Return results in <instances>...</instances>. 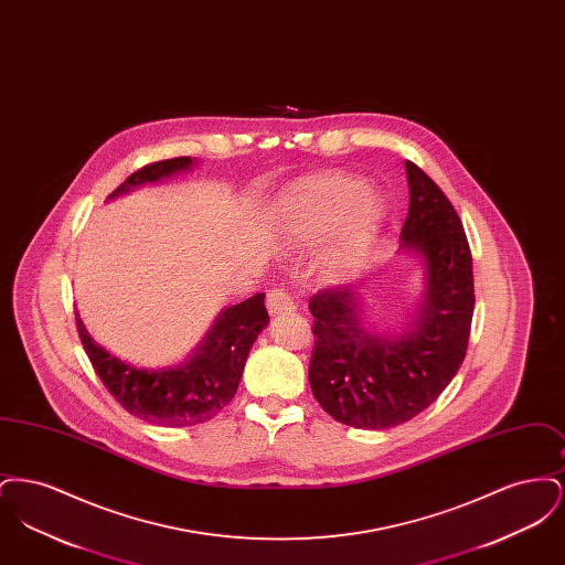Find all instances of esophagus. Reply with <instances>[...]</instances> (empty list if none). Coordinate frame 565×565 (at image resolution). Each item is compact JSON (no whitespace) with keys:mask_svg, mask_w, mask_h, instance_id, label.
Here are the masks:
<instances>
[{"mask_svg":"<svg viewBox=\"0 0 565 565\" xmlns=\"http://www.w3.org/2000/svg\"><path fill=\"white\" fill-rule=\"evenodd\" d=\"M267 309L270 316H281L295 311V300L284 288H273L267 292Z\"/></svg>","mask_w":565,"mask_h":565,"instance_id":"esophagus-1","label":"esophagus"}]
</instances>
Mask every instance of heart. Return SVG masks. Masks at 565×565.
<instances>
[{
  "label": "heart",
  "instance_id": "obj_1",
  "mask_svg": "<svg viewBox=\"0 0 565 565\" xmlns=\"http://www.w3.org/2000/svg\"><path fill=\"white\" fill-rule=\"evenodd\" d=\"M381 226V203L350 175L323 173L298 182L284 201L281 228L300 243L332 233L322 254L326 277H343L362 265Z\"/></svg>",
  "mask_w": 565,
  "mask_h": 565
}]
</instances>
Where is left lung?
Masks as SVG:
<instances>
[{
    "mask_svg": "<svg viewBox=\"0 0 565 565\" xmlns=\"http://www.w3.org/2000/svg\"><path fill=\"white\" fill-rule=\"evenodd\" d=\"M408 214L404 247L419 252L428 292L419 318L403 337L366 330L348 288L309 298L313 350L309 385L323 411L353 428L385 430L428 408L456 376L468 350L475 311L472 254L447 194L406 161Z\"/></svg>",
    "mask_w": 565,
    "mask_h": 565,
    "instance_id": "8db88e82",
    "label": "left lung"
}]
</instances>
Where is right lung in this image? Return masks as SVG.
Returning a JSON list of instances; mask_svg holds the SVG:
<instances>
[{"label": "right lung", "instance_id": "add662e5", "mask_svg": "<svg viewBox=\"0 0 565 565\" xmlns=\"http://www.w3.org/2000/svg\"><path fill=\"white\" fill-rule=\"evenodd\" d=\"M190 164V157L150 162L131 173L108 199L189 169ZM267 322L269 313L265 309V295L260 292L228 307L186 364L164 371H143L116 360L97 345L76 316L84 351L116 403L143 422L171 428L210 422L233 401L249 348Z\"/></svg>", "mask_w": 565, "mask_h": 565}]
</instances>
